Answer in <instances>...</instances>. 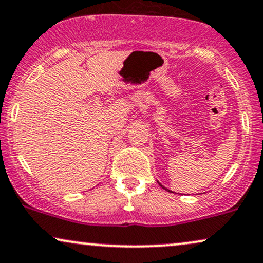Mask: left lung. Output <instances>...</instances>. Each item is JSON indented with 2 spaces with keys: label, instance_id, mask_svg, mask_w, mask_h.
I'll use <instances>...</instances> for the list:
<instances>
[{
  "label": "left lung",
  "instance_id": "obj_1",
  "mask_svg": "<svg viewBox=\"0 0 263 263\" xmlns=\"http://www.w3.org/2000/svg\"><path fill=\"white\" fill-rule=\"evenodd\" d=\"M159 184H160V186H161V187H162V188H163V190H166V191H168V192H171V191H170V190H167V188H165V187H163V186H162V184H161V183H159Z\"/></svg>",
  "mask_w": 263,
  "mask_h": 263
}]
</instances>
